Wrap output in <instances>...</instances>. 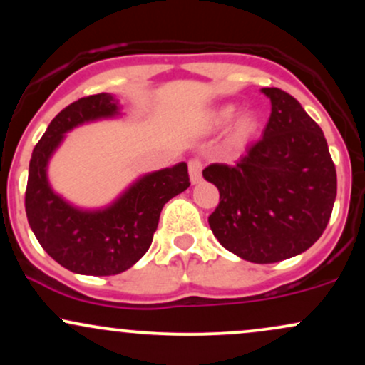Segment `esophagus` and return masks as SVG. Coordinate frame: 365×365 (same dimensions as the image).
Returning a JSON list of instances; mask_svg holds the SVG:
<instances>
[{"mask_svg":"<svg viewBox=\"0 0 365 365\" xmlns=\"http://www.w3.org/2000/svg\"><path fill=\"white\" fill-rule=\"evenodd\" d=\"M202 163L199 161V159H190L188 161V175H190V182L194 183H199L200 180H202Z\"/></svg>","mask_w":365,"mask_h":365,"instance_id":"1","label":"esophagus"}]
</instances>
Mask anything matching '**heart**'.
<instances>
[{
  "instance_id": "1",
  "label": "heart",
  "mask_w": 365,
  "mask_h": 365,
  "mask_svg": "<svg viewBox=\"0 0 365 365\" xmlns=\"http://www.w3.org/2000/svg\"><path fill=\"white\" fill-rule=\"evenodd\" d=\"M235 114H237L235 104H221V106H217L215 110L207 113L206 125L209 128H221L225 127V125H228ZM259 127H261V121H259L255 113L252 111L240 113V115L236 117V120H233L232 127H230L228 140L232 142L233 145L249 144V142L257 135Z\"/></svg>"
}]
</instances>
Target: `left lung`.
<instances>
[{"label": "left lung", "mask_w": 365, "mask_h": 365, "mask_svg": "<svg viewBox=\"0 0 365 365\" xmlns=\"http://www.w3.org/2000/svg\"><path fill=\"white\" fill-rule=\"evenodd\" d=\"M271 116L262 139L235 165L202 171L220 190L209 216L226 250L255 264L305 252L328 225L336 199V170L319 125L293 96L264 87Z\"/></svg>", "instance_id": "1"}]
</instances>
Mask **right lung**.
<instances>
[{"label":"right lung","instance_id":"right-lung-1","mask_svg":"<svg viewBox=\"0 0 365 365\" xmlns=\"http://www.w3.org/2000/svg\"><path fill=\"white\" fill-rule=\"evenodd\" d=\"M121 116L118 99L108 92L82 98L58 113L32 150L25 212L43 249L77 274L111 276L132 267L148 252L161 209L190 187L187 163L145 173L101 209H82L53 190L49 159L65 133L91 121Z\"/></svg>","mask_w":365,"mask_h":365}]
</instances>
